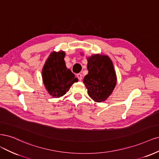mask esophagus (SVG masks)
Here are the masks:
<instances>
[{"label": "esophagus", "instance_id": "1", "mask_svg": "<svg viewBox=\"0 0 159 159\" xmlns=\"http://www.w3.org/2000/svg\"><path fill=\"white\" fill-rule=\"evenodd\" d=\"M76 77L78 78V79L79 80H82V75L80 73H78L77 75H76Z\"/></svg>", "mask_w": 159, "mask_h": 159}]
</instances>
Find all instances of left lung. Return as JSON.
<instances>
[{"label":"left lung","mask_w":159,"mask_h":159,"mask_svg":"<svg viewBox=\"0 0 159 159\" xmlns=\"http://www.w3.org/2000/svg\"><path fill=\"white\" fill-rule=\"evenodd\" d=\"M89 73L83 79L88 94L95 102L106 100L116 84V75L111 59L106 55H94L89 57Z\"/></svg>","instance_id":"8db88e82"}]
</instances>
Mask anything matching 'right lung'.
<instances>
[{"label":"right lung","mask_w":159,"mask_h":159,"mask_svg":"<svg viewBox=\"0 0 159 159\" xmlns=\"http://www.w3.org/2000/svg\"><path fill=\"white\" fill-rule=\"evenodd\" d=\"M63 52H53L46 61L42 70V77L46 89L53 97L62 96L66 93L77 78L66 69Z\"/></svg>","instance_id":"add662e5"}]
</instances>
